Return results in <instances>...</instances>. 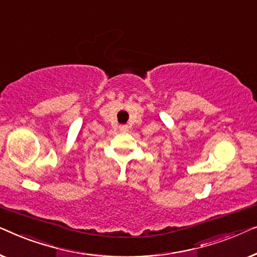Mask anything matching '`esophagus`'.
<instances>
[{"label": "esophagus", "mask_w": 257, "mask_h": 257, "mask_svg": "<svg viewBox=\"0 0 257 257\" xmlns=\"http://www.w3.org/2000/svg\"><path fill=\"white\" fill-rule=\"evenodd\" d=\"M119 130H120L121 132H126L128 130V126L127 125H120V126H119Z\"/></svg>", "instance_id": "34e87169"}]
</instances>
